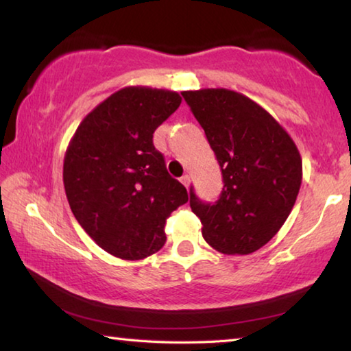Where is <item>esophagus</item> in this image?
I'll return each mask as SVG.
<instances>
[{
  "mask_svg": "<svg viewBox=\"0 0 351 351\" xmlns=\"http://www.w3.org/2000/svg\"><path fill=\"white\" fill-rule=\"evenodd\" d=\"M180 182L183 183V185H185V186L188 188V186H190V182H191V180H190V176L185 174V176H183L182 179H180Z\"/></svg>",
  "mask_w": 351,
  "mask_h": 351,
  "instance_id": "obj_1",
  "label": "esophagus"
}]
</instances>
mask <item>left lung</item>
<instances>
[{"label":"left lung","instance_id":"left-lung-1","mask_svg":"<svg viewBox=\"0 0 351 351\" xmlns=\"http://www.w3.org/2000/svg\"><path fill=\"white\" fill-rule=\"evenodd\" d=\"M223 172L215 204L190 193L202 237L215 250L246 256L267 245L295 206L303 161L290 134L250 97L224 88L183 90Z\"/></svg>","mask_w":351,"mask_h":351}]
</instances>
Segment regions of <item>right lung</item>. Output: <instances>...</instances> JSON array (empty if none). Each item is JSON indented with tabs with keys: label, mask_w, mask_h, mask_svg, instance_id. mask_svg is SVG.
Returning a JSON list of instances; mask_svg holds the SVG:
<instances>
[{
	"label": "right lung",
	"mask_w": 351,
	"mask_h": 351,
	"mask_svg": "<svg viewBox=\"0 0 351 351\" xmlns=\"http://www.w3.org/2000/svg\"><path fill=\"white\" fill-rule=\"evenodd\" d=\"M180 104L174 90L127 86L97 105L70 139L62 168L69 206L111 256L155 254L166 241V219L188 201L152 141Z\"/></svg>",
	"instance_id": "add662e5"
}]
</instances>
